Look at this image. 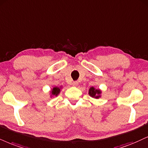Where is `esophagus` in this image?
I'll use <instances>...</instances> for the list:
<instances>
[{
    "instance_id": "1",
    "label": "esophagus",
    "mask_w": 148,
    "mask_h": 148,
    "mask_svg": "<svg viewBox=\"0 0 148 148\" xmlns=\"http://www.w3.org/2000/svg\"><path fill=\"white\" fill-rule=\"evenodd\" d=\"M78 84H79V83H78V82H77V81L73 82V83H72V85L73 86H77Z\"/></svg>"
}]
</instances>
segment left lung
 Listing matches in <instances>:
<instances>
[{"label":"left lung","instance_id":"obj_1","mask_svg":"<svg viewBox=\"0 0 148 148\" xmlns=\"http://www.w3.org/2000/svg\"><path fill=\"white\" fill-rule=\"evenodd\" d=\"M101 93V91L99 89H95L94 87H90L88 91L89 95L93 98H96V99H98V98L101 97V95H100Z\"/></svg>","mask_w":148,"mask_h":148}]
</instances>
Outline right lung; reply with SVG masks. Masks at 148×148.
<instances>
[{
    "mask_svg": "<svg viewBox=\"0 0 148 148\" xmlns=\"http://www.w3.org/2000/svg\"><path fill=\"white\" fill-rule=\"evenodd\" d=\"M62 87H53V89L51 90V96H58V95H59L60 92V89H61Z\"/></svg>",
    "mask_w": 148,
    "mask_h": 148,
    "instance_id": "right-lung-1",
    "label": "right lung"
}]
</instances>
